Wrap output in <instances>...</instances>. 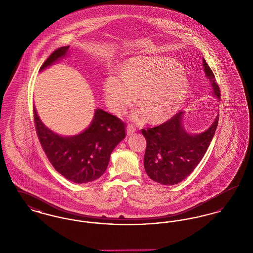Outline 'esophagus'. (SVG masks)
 I'll return each mask as SVG.
<instances>
[{
    "label": "esophagus",
    "mask_w": 253,
    "mask_h": 253,
    "mask_svg": "<svg viewBox=\"0 0 253 253\" xmlns=\"http://www.w3.org/2000/svg\"><path fill=\"white\" fill-rule=\"evenodd\" d=\"M135 132V127H134V125L128 124V126H127V134L130 135V134H132V132Z\"/></svg>",
    "instance_id": "1"
}]
</instances>
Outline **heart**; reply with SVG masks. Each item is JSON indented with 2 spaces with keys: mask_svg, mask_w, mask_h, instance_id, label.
<instances>
[{
  "mask_svg": "<svg viewBox=\"0 0 253 253\" xmlns=\"http://www.w3.org/2000/svg\"><path fill=\"white\" fill-rule=\"evenodd\" d=\"M138 91L141 108L132 117L143 119L149 115L153 121L166 120L184 102L189 84L180 64L165 57L138 56L127 60L121 75L112 74L104 83V92L110 108L116 114L126 111Z\"/></svg>",
  "mask_w": 253,
  "mask_h": 253,
  "instance_id": "b5f03b06",
  "label": "heart"
}]
</instances>
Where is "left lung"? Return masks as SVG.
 Segmentation results:
<instances>
[{"label": "left lung", "mask_w": 253, "mask_h": 253, "mask_svg": "<svg viewBox=\"0 0 253 253\" xmlns=\"http://www.w3.org/2000/svg\"><path fill=\"white\" fill-rule=\"evenodd\" d=\"M206 77L213 96L220 99L215 77L203 58ZM183 112L165 123L142 129L147 141L144 168L149 177L163 185H174L188 177L204 157L218 125L219 115L205 132L192 134L182 124Z\"/></svg>", "instance_id": "obj_1"}]
</instances>
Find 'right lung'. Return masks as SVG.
Returning <instances> with one entry per match:
<instances>
[{"instance_id": "obj_1", "label": "right lung", "mask_w": 253, "mask_h": 253, "mask_svg": "<svg viewBox=\"0 0 253 253\" xmlns=\"http://www.w3.org/2000/svg\"><path fill=\"white\" fill-rule=\"evenodd\" d=\"M69 46L55 50L40 71L67 56ZM37 134L49 161L66 179L83 184L99 178L106 170L115 147L125 137V123L102 109H96L94 119L84 132L61 136L40 120L33 108Z\"/></svg>"}]
</instances>
